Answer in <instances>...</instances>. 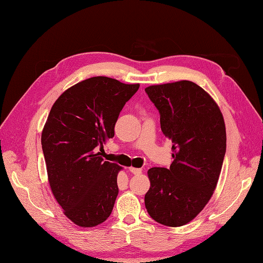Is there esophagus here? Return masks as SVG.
I'll use <instances>...</instances> for the list:
<instances>
[{
	"mask_svg": "<svg viewBox=\"0 0 263 263\" xmlns=\"http://www.w3.org/2000/svg\"><path fill=\"white\" fill-rule=\"evenodd\" d=\"M128 171H130L132 174H135V175L141 174V172H142L141 168H136V167H130V168H128Z\"/></svg>",
	"mask_w": 263,
	"mask_h": 263,
	"instance_id": "34e87169",
	"label": "esophagus"
}]
</instances>
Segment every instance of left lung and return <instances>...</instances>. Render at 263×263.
I'll use <instances>...</instances> for the list:
<instances>
[{"label": "left lung", "mask_w": 263, "mask_h": 263, "mask_svg": "<svg viewBox=\"0 0 263 263\" xmlns=\"http://www.w3.org/2000/svg\"><path fill=\"white\" fill-rule=\"evenodd\" d=\"M148 97L160 114V127L173 142L170 168L148 171L144 204L161 225L178 227L197 217L214 194L226 153L224 117L210 95L182 80L149 86Z\"/></svg>", "instance_id": "1"}]
</instances>
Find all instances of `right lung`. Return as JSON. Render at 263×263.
<instances>
[{"label": "right lung", "instance_id": "obj_1", "mask_svg": "<svg viewBox=\"0 0 263 263\" xmlns=\"http://www.w3.org/2000/svg\"><path fill=\"white\" fill-rule=\"evenodd\" d=\"M139 87L89 78L66 89L49 111L42 132L49 186L78 226H97L111 214L122 167L103 159V144L114 137L120 111Z\"/></svg>", "mask_w": 263, "mask_h": 263}]
</instances>
